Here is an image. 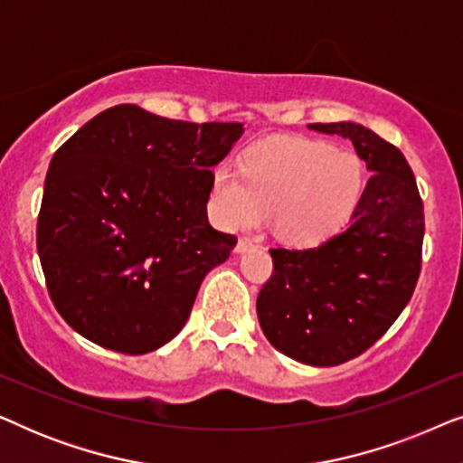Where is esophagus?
<instances>
[{"label":"esophagus","mask_w":463,"mask_h":463,"mask_svg":"<svg viewBox=\"0 0 463 463\" xmlns=\"http://www.w3.org/2000/svg\"><path fill=\"white\" fill-rule=\"evenodd\" d=\"M255 242H252L250 238H240L238 240V244H236V252L238 255H242V252H246V250H250V249H255Z\"/></svg>","instance_id":"1"}]
</instances>
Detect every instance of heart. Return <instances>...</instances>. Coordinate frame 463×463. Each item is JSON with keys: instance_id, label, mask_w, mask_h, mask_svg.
Segmentation results:
<instances>
[{"instance_id": "b5f03b06", "label": "heart", "mask_w": 463, "mask_h": 463, "mask_svg": "<svg viewBox=\"0 0 463 463\" xmlns=\"http://www.w3.org/2000/svg\"><path fill=\"white\" fill-rule=\"evenodd\" d=\"M364 187V166L354 151L318 138H269L246 154L242 170L217 168L213 202L221 223L249 230L274 217L278 238L314 246L352 217Z\"/></svg>"}]
</instances>
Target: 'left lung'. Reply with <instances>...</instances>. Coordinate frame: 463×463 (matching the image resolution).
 <instances>
[{"label":"left lung","mask_w":463,"mask_h":463,"mask_svg":"<svg viewBox=\"0 0 463 463\" xmlns=\"http://www.w3.org/2000/svg\"><path fill=\"white\" fill-rule=\"evenodd\" d=\"M350 138L371 179L350 225L316 249H271L274 274L257 297L278 352L335 366L375 344L407 307L421 269L423 202L401 149L354 122L309 124Z\"/></svg>","instance_id":"obj_1"}]
</instances>
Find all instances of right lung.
Wrapping results in <instances>:
<instances>
[{
    "instance_id": "add662e5",
    "label": "right lung",
    "mask_w": 463,
    "mask_h": 463,
    "mask_svg": "<svg viewBox=\"0 0 463 463\" xmlns=\"http://www.w3.org/2000/svg\"><path fill=\"white\" fill-rule=\"evenodd\" d=\"M242 132L116 105L61 145L43 183L37 252L73 331L130 356L179 335L204 276L238 242L208 223L206 204L211 168Z\"/></svg>"
}]
</instances>
